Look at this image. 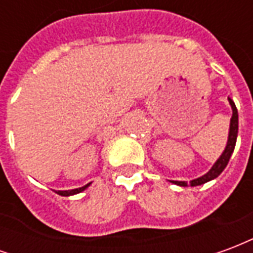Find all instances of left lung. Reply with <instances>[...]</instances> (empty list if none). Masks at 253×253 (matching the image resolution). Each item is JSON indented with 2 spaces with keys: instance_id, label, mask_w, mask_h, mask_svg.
<instances>
[{
  "instance_id": "left-lung-1",
  "label": "left lung",
  "mask_w": 253,
  "mask_h": 253,
  "mask_svg": "<svg viewBox=\"0 0 253 253\" xmlns=\"http://www.w3.org/2000/svg\"><path fill=\"white\" fill-rule=\"evenodd\" d=\"M229 104L232 107V118H230V126H229V135H228V142H226V146H225V150L222 152V154L219 156V159L214 163V165L211 167V169L209 170L207 173H205L201 177L198 179H194L191 180L190 183L187 181H175L170 180L173 184H177L180 187H196L202 186L207 181L214 180L215 177L222 173V170L226 168L229 160H230V156L233 153L234 146H236V141H237V132H239V114H237V108H236V104L234 101L230 97H228Z\"/></svg>"
}]
</instances>
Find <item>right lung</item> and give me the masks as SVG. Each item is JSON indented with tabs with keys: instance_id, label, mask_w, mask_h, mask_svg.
<instances>
[{
	"instance_id": "1",
	"label": "right lung",
	"mask_w": 253,
	"mask_h": 253,
	"mask_svg": "<svg viewBox=\"0 0 253 253\" xmlns=\"http://www.w3.org/2000/svg\"><path fill=\"white\" fill-rule=\"evenodd\" d=\"M90 186V183L88 184H85L84 187H80V188H74V190H66V191H55L58 195L61 196H72V195H76V194H80V192H83L84 190H86L88 187Z\"/></svg>"
}]
</instances>
